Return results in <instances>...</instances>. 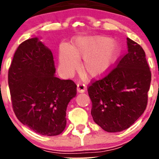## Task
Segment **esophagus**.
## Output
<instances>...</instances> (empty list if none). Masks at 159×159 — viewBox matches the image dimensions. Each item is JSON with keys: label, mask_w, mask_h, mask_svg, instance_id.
Wrapping results in <instances>:
<instances>
[{"label": "esophagus", "mask_w": 159, "mask_h": 159, "mask_svg": "<svg viewBox=\"0 0 159 159\" xmlns=\"http://www.w3.org/2000/svg\"><path fill=\"white\" fill-rule=\"evenodd\" d=\"M86 90V86L82 83H78L77 85V91L80 93H83Z\"/></svg>", "instance_id": "obj_1"}]
</instances>
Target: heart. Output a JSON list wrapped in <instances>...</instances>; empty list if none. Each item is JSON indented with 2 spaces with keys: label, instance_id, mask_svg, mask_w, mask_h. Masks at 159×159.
Wrapping results in <instances>:
<instances>
[{
  "label": "heart",
  "instance_id": "obj_1",
  "mask_svg": "<svg viewBox=\"0 0 159 159\" xmlns=\"http://www.w3.org/2000/svg\"><path fill=\"white\" fill-rule=\"evenodd\" d=\"M118 54L119 48L114 40L100 36H77L70 46L63 44L60 48V66L63 74L70 75L83 57V72L90 78H99L110 70Z\"/></svg>",
  "mask_w": 159,
  "mask_h": 159
}]
</instances>
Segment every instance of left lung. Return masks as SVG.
<instances>
[{
	"instance_id": "8db88e82",
	"label": "left lung",
	"mask_w": 159,
	"mask_h": 159,
	"mask_svg": "<svg viewBox=\"0 0 159 159\" xmlns=\"http://www.w3.org/2000/svg\"><path fill=\"white\" fill-rule=\"evenodd\" d=\"M128 53L115 69L88 87L93 119L107 132L132 125L147 105L151 72L143 49L127 38Z\"/></svg>"
}]
</instances>
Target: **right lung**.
I'll use <instances>...</instances> for the list:
<instances>
[{
  "label": "right lung",
  "mask_w": 159,
  "mask_h": 159,
  "mask_svg": "<svg viewBox=\"0 0 159 159\" xmlns=\"http://www.w3.org/2000/svg\"><path fill=\"white\" fill-rule=\"evenodd\" d=\"M52 51L38 37L19 45L8 73L12 108L21 123L38 134L58 135L66 125V108L75 97L72 80L55 76Z\"/></svg>",
  "instance_id": "1"
}]
</instances>
